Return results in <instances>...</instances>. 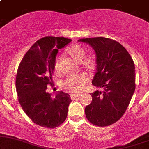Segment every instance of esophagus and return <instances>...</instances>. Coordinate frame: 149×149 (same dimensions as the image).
<instances>
[{
	"instance_id": "34e87169",
	"label": "esophagus",
	"mask_w": 149,
	"mask_h": 149,
	"mask_svg": "<svg viewBox=\"0 0 149 149\" xmlns=\"http://www.w3.org/2000/svg\"><path fill=\"white\" fill-rule=\"evenodd\" d=\"M80 95V94H71V98L72 100H75L77 97H78Z\"/></svg>"
}]
</instances>
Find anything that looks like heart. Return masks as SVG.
<instances>
[{"mask_svg": "<svg viewBox=\"0 0 149 149\" xmlns=\"http://www.w3.org/2000/svg\"><path fill=\"white\" fill-rule=\"evenodd\" d=\"M66 52L74 60L78 62L80 61V64L85 69L90 71L95 69L96 65L95 59L92 55L85 56V49L80 45H71L68 46L66 48ZM59 63H60V58L57 57L54 62V69L56 72L59 71ZM88 81V76L85 73H79V74L71 75L68 76L63 83V85L64 88L69 91L80 92L83 90Z\"/></svg>", "mask_w": 149, "mask_h": 149, "instance_id": "b5f03b06", "label": "heart"}]
</instances>
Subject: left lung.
Instances as JSON below:
<instances>
[{"label": "left lung", "instance_id": "left-lung-1", "mask_svg": "<svg viewBox=\"0 0 149 149\" xmlns=\"http://www.w3.org/2000/svg\"><path fill=\"white\" fill-rule=\"evenodd\" d=\"M96 52L97 72L92 85L102 91L91 93L85 109L87 119L95 125L109 126L123 116L135 90V68L130 54L118 42L104 37L81 38Z\"/></svg>", "mask_w": 149, "mask_h": 149}]
</instances>
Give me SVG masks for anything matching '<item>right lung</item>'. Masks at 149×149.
<instances>
[{
    "instance_id": "1",
    "label": "right lung",
    "mask_w": 149,
    "mask_h": 149,
    "mask_svg": "<svg viewBox=\"0 0 149 149\" xmlns=\"http://www.w3.org/2000/svg\"><path fill=\"white\" fill-rule=\"evenodd\" d=\"M71 41L64 37L42 38L27 51L19 65L16 76L18 101L27 116L41 127H57L67 117L70 95L61 91L52 99L46 89L53 85L58 51Z\"/></svg>"
}]
</instances>
